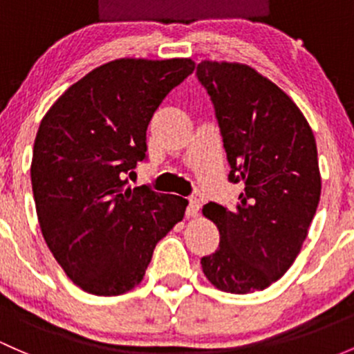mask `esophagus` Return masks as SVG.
Wrapping results in <instances>:
<instances>
[{
  "label": "esophagus",
  "mask_w": 354,
  "mask_h": 354,
  "mask_svg": "<svg viewBox=\"0 0 354 354\" xmlns=\"http://www.w3.org/2000/svg\"><path fill=\"white\" fill-rule=\"evenodd\" d=\"M201 211V201L197 199V197H192L191 201H189V206L185 209V216L187 218H196L197 214H199Z\"/></svg>",
  "instance_id": "obj_1"
}]
</instances>
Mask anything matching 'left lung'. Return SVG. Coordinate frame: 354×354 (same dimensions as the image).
<instances>
[{
	"label": "left lung",
	"instance_id": "1",
	"mask_svg": "<svg viewBox=\"0 0 354 354\" xmlns=\"http://www.w3.org/2000/svg\"><path fill=\"white\" fill-rule=\"evenodd\" d=\"M214 104L231 182H243L234 209L209 203L219 248L203 257L204 275L231 294L263 290L302 248L321 197L314 133L295 102L250 66L203 60L196 72Z\"/></svg>",
	"mask_w": 354,
	"mask_h": 354
}]
</instances>
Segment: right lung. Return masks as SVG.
Listing matches in <instances>:
<instances>
[{"label": "right lung", "instance_id": "right-lung-1", "mask_svg": "<svg viewBox=\"0 0 354 354\" xmlns=\"http://www.w3.org/2000/svg\"><path fill=\"white\" fill-rule=\"evenodd\" d=\"M196 64L118 59L72 84L41 120L32 189L45 243L67 277L94 295H120L143 280L155 246L184 218L187 199L127 174L147 158V128Z\"/></svg>", "mask_w": 354, "mask_h": 354}]
</instances>
